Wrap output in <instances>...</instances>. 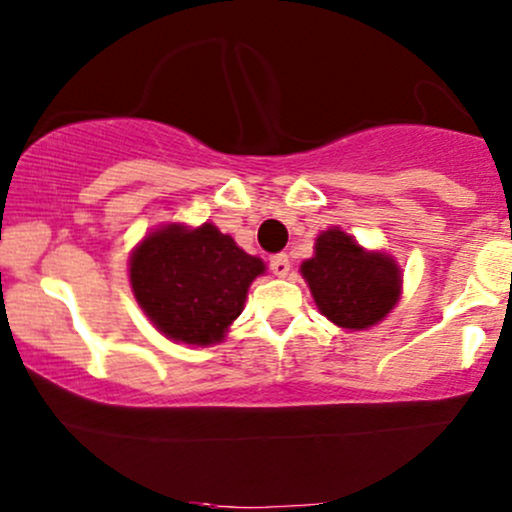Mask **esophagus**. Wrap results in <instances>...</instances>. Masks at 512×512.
Returning <instances> with one entry per match:
<instances>
[{"label": "esophagus", "mask_w": 512, "mask_h": 512, "mask_svg": "<svg viewBox=\"0 0 512 512\" xmlns=\"http://www.w3.org/2000/svg\"><path fill=\"white\" fill-rule=\"evenodd\" d=\"M269 267H272V272L276 276H286L291 272V260L289 255H284V252H279V255H274L272 260H269Z\"/></svg>", "instance_id": "obj_1"}]
</instances>
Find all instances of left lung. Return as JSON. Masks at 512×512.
<instances>
[{"label": "left lung", "instance_id": "left-lung-1", "mask_svg": "<svg viewBox=\"0 0 512 512\" xmlns=\"http://www.w3.org/2000/svg\"><path fill=\"white\" fill-rule=\"evenodd\" d=\"M310 296L337 327L361 332L383 322L402 298V269L383 250H366L339 226L315 238V252L301 264Z\"/></svg>", "mask_w": 512, "mask_h": 512}]
</instances>
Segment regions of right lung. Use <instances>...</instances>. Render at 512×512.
<instances>
[{"label":"right lung","instance_id":"add662e5","mask_svg":"<svg viewBox=\"0 0 512 512\" xmlns=\"http://www.w3.org/2000/svg\"><path fill=\"white\" fill-rule=\"evenodd\" d=\"M267 272L214 223H163L134 245L129 284L139 308L175 344L211 346L243 313L248 289Z\"/></svg>","mask_w":512,"mask_h":512}]
</instances>
